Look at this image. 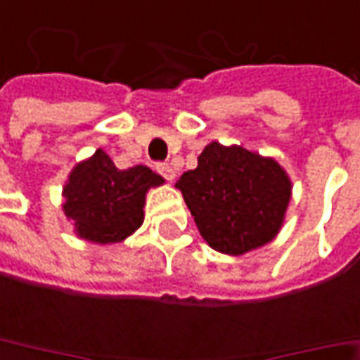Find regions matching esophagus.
<instances>
[{"instance_id":"1","label":"esophagus","mask_w":360,"mask_h":360,"mask_svg":"<svg viewBox=\"0 0 360 360\" xmlns=\"http://www.w3.org/2000/svg\"><path fill=\"white\" fill-rule=\"evenodd\" d=\"M155 169L160 171L161 175H163L167 181L175 179V169L171 167L169 163H158V165H155Z\"/></svg>"}]
</instances>
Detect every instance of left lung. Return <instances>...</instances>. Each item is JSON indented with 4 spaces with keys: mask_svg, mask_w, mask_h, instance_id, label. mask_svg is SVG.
<instances>
[{
    "mask_svg": "<svg viewBox=\"0 0 360 360\" xmlns=\"http://www.w3.org/2000/svg\"><path fill=\"white\" fill-rule=\"evenodd\" d=\"M200 236L222 254L240 256L276 238L292 197V181L272 158L212 141L197 169L175 183Z\"/></svg>",
    "mask_w": 360,
    "mask_h": 360,
    "instance_id": "1",
    "label": "left lung"
}]
</instances>
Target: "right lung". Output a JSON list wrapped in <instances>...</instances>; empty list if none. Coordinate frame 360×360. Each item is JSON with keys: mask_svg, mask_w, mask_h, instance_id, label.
<instances>
[{"mask_svg": "<svg viewBox=\"0 0 360 360\" xmlns=\"http://www.w3.org/2000/svg\"><path fill=\"white\" fill-rule=\"evenodd\" d=\"M163 185V177L146 165L118 169L102 149L78 163L63 189L67 219L80 238L96 244H116L143 222L146 193Z\"/></svg>", "mask_w": 360, "mask_h": 360, "instance_id": "right-lung-1", "label": "right lung"}]
</instances>
